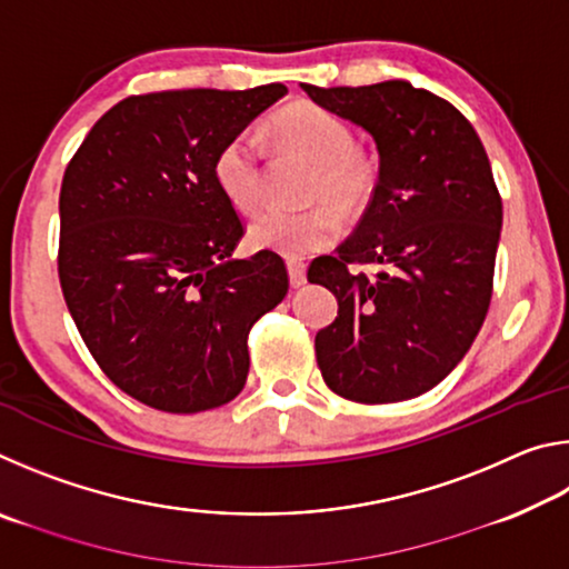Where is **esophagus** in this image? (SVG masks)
Returning <instances> with one entry per match:
<instances>
[{
  "label": "esophagus",
  "mask_w": 569,
  "mask_h": 569,
  "mask_svg": "<svg viewBox=\"0 0 569 569\" xmlns=\"http://www.w3.org/2000/svg\"><path fill=\"white\" fill-rule=\"evenodd\" d=\"M286 266H288V278H291V286L301 288L306 283V266L301 261H296V258H291Z\"/></svg>",
  "instance_id": "34e87169"
}]
</instances>
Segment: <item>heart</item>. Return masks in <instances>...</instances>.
<instances>
[{
	"label": "heart",
	"mask_w": 569,
	"mask_h": 569,
	"mask_svg": "<svg viewBox=\"0 0 569 569\" xmlns=\"http://www.w3.org/2000/svg\"><path fill=\"white\" fill-rule=\"evenodd\" d=\"M271 130L286 148L303 152L316 162L311 180L313 200H331L343 213H353L369 203L377 188L373 162L353 148V134L339 114L316 104H293L276 114ZM218 190L236 210L258 208L263 196L261 140L243 130L218 150L213 160ZM341 230L339 210L329 203L313 208H268L248 228L250 243L273 250L286 258H303L331 246Z\"/></svg>",
	"instance_id": "obj_1"
}]
</instances>
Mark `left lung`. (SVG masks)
Here are the masks:
<instances>
[{
	"label": "left lung",
	"instance_id": "left-lung-1",
	"mask_svg": "<svg viewBox=\"0 0 569 569\" xmlns=\"http://www.w3.org/2000/svg\"><path fill=\"white\" fill-rule=\"evenodd\" d=\"M303 90L379 150L359 228L308 268V281L339 301L336 321L316 333V361L343 399H413L465 359L492 301L502 200L489 158L455 104L407 80ZM351 262L385 268L369 279Z\"/></svg>",
	"mask_w": 569,
	"mask_h": 569
}]
</instances>
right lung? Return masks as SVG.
<instances>
[{
  "label": "right lung",
  "mask_w": 569,
  "mask_h": 569,
  "mask_svg": "<svg viewBox=\"0 0 569 569\" xmlns=\"http://www.w3.org/2000/svg\"><path fill=\"white\" fill-rule=\"evenodd\" d=\"M286 84L134 94L94 122L60 190V283L114 387L196 413L246 387L248 331L283 301L273 250L238 261L236 208L213 160Z\"/></svg>",
  "instance_id": "1"
}]
</instances>
